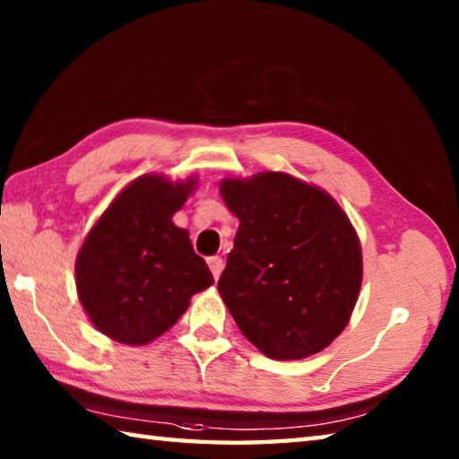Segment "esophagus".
I'll use <instances>...</instances> for the list:
<instances>
[{"mask_svg": "<svg viewBox=\"0 0 459 459\" xmlns=\"http://www.w3.org/2000/svg\"><path fill=\"white\" fill-rule=\"evenodd\" d=\"M208 267H211L214 279H219L221 273H222V269H224V261L221 257H211V259H208Z\"/></svg>", "mask_w": 459, "mask_h": 459, "instance_id": "esophagus-1", "label": "esophagus"}]
</instances>
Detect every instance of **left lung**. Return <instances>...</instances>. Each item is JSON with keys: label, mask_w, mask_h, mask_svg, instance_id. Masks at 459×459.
<instances>
[{"label": "left lung", "mask_w": 459, "mask_h": 459, "mask_svg": "<svg viewBox=\"0 0 459 459\" xmlns=\"http://www.w3.org/2000/svg\"><path fill=\"white\" fill-rule=\"evenodd\" d=\"M238 219L219 291L238 330L275 360L322 352L351 322L362 285L360 240L328 192L283 172L224 178Z\"/></svg>", "instance_id": "8db88e82"}]
</instances>
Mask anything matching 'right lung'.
I'll return each instance as SVG.
<instances>
[{
    "mask_svg": "<svg viewBox=\"0 0 459 459\" xmlns=\"http://www.w3.org/2000/svg\"><path fill=\"white\" fill-rule=\"evenodd\" d=\"M196 176L145 174L129 182L92 224L76 255V293L91 324L115 342L150 344L214 283L190 235L172 216L196 188Z\"/></svg>",
    "mask_w": 459,
    "mask_h": 459,
    "instance_id": "1",
    "label": "right lung"
}]
</instances>
